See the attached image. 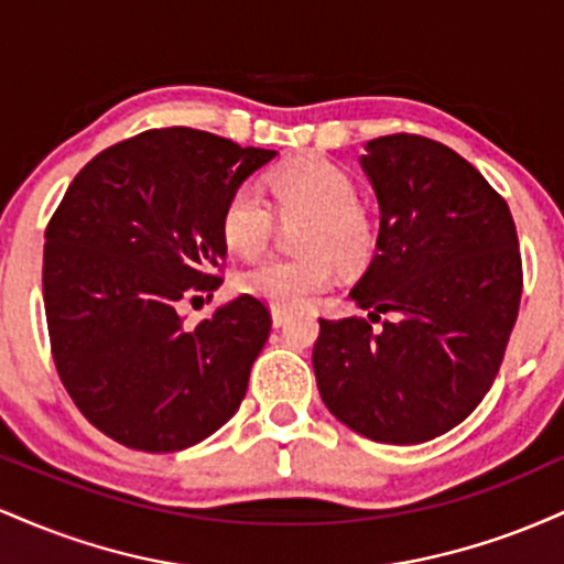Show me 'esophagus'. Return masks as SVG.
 <instances>
[{"mask_svg": "<svg viewBox=\"0 0 564 564\" xmlns=\"http://www.w3.org/2000/svg\"><path fill=\"white\" fill-rule=\"evenodd\" d=\"M286 321H289V313H286V310H278V307H273V326H275V328H281L283 323H286Z\"/></svg>", "mask_w": 564, "mask_h": 564, "instance_id": "34e87169", "label": "esophagus"}]
</instances>
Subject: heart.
<instances>
[{
  "label": "heart",
  "mask_w": 564,
  "mask_h": 564,
  "mask_svg": "<svg viewBox=\"0 0 564 564\" xmlns=\"http://www.w3.org/2000/svg\"><path fill=\"white\" fill-rule=\"evenodd\" d=\"M273 204L283 215H310L304 249L310 257H270L238 278L246 294L260 296L278 310H296L334 286L336 260L355 264L373 241L371 217L358 204L352 174L326 159H302L281 166L268 180ZM262 187L246 183L223 209V241L232 254L254 257L270 243L275 212Z\"/></svg>",
  "instance_id": "1"
}]
</instances>
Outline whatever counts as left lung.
<instances>
[{"label": "left lung", "mask_w": 564, "mask_h": 564, "mask_svg": "<svg viewBox=\"0 0 564 564\" xmlns=\"http://www.w3.org/2000/svg\"><path fill=\"white\" fill-rule=\"evenodd\" d=\"M379 200L377 254L355 289L392 321H323L313 368L328 411L368 440L416 445L462 424L494 384L520 313L511 212L443 142L387 134L360 156Z\"/></svg>", "instance_id": "8db88e82"}]
</instances>
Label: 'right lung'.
<instances>
[{
    "mask_svg": "<svg viewBox=\"0 0 564 564\" xmlns=\"http://www.w3.org/2000/svg\"><path fill=\"white\" fill-rule=\"evenodd\" d=\"M273 159L198 129H151L68 185L44 232V313L63 387L102 435L172 453L238 411L268 307L241 294L193 328L177 310L223 283L225 204Z\"/></svg>",
    "mask_w": 564,
    "mask_h": 564,
    "instance_id": "right-lung-1",
    "label": "right lung"
}]
</instances>
